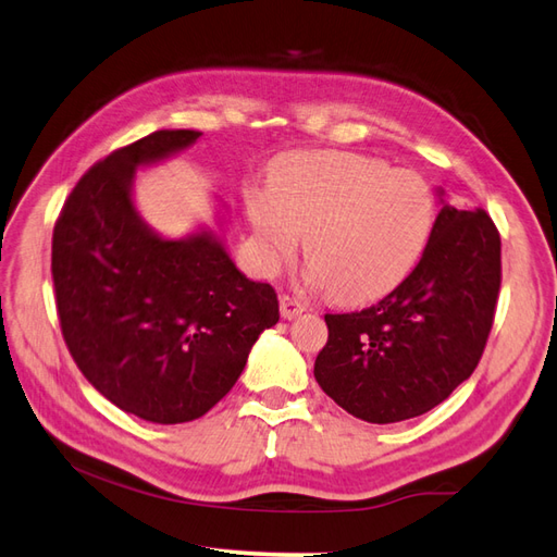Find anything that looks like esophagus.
Segmentation results:
<instances>
[{"instance_id": "obj_1", "label": "esophagus", "mask_w": 557, "mask_h": 557, "mask_svg": "<svg viewBox=\"0 0 557 557\" xmlns=\"http://www.w3.org/2000/svg\"><path fill=\"white\" fill-rule=\"evenodd\" d=\"M304 313V304L297 301L294 297H282L280 299V315L285 318V321H292V318H297Z\"/></svg>"}]
</instances>
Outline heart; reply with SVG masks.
<instances>
[{"instance_id": "1", "label": "heart", "mask_w": 557, "mask_h": 557, "mask_svg": "<svg viewBox=\"0 0 557 557\" xmlns=\"http://www.w3.org/2000/svg\"><path fill=\"white\" fill-rule=\"evenodd\" d=\"M268 186L246 194L260 270L280 272L306 234V282L339 304L383 299L431 244L435 196L411 170L357 152H304L277 162Z\"/></svg>"}]
</instances>
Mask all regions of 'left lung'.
I'll return each instance as SVG.
<instances>
[{
	"label": "left lung",
	"mask_w": 557,
	"mask_h": 557,
	"mask_svg": "<svg viewBox=\"0 0 557 557\" xmlns=\"http://www.w3.org/2000/svg\"><path fill=\"white\" fill-rule=\"evenodd\" d=\"M419 265L371 309L327 313L313 366L327 397L369 423L407 421L474 373L500 289V234L486 210L443 200Z\"/></svg>",
	"instance_id": "1"
}]
</instances>
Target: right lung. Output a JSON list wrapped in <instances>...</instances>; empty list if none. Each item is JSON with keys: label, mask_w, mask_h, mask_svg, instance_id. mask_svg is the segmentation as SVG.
<instances>
[{"label": "right lung", "mask_w": 557, "mask_h": 557, "mask_svg": "<svg viewBox=\"0 0 557 557\" xmlns=\"http://www.w3.org/2000/svg\"><path fill=\"white\" fill-rule=\"evenodd\" d=\"M156 132L83 174L54 224L52 280L66 347L114 407L152 423L203 417L230 393L263 330L280 321L277 294L248 280L215 227L170 239L140 215L136 172L198 140Z\"/></svg>", "instance_id": "add662e5"}]
</instances>
